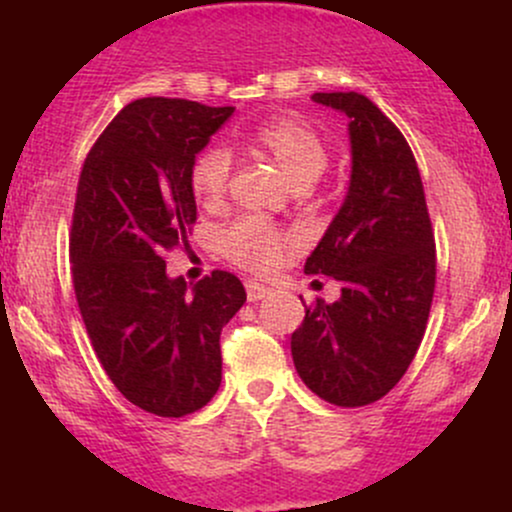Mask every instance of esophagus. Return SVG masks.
Wrapping results in <instances>:
<instances>
[{"mask_svg":"<svg viewBox=\"0 0 512 512\" xmlns=\"http://www.w3.org/2000/svg\"><path fill=\"white\" fill-rule=\"evenodd\" d=\"M245 291H248V301L250 303H257L262 301L264 296H269V289L260 281H245Z\"/></svg>","mask_w":512,"mask_h":512,"instance_id":"obj_1","label":"esophagus"}]
</instances>
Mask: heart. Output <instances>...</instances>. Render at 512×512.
Here are the masks:
<instances>
[{"mask_svg": "<svg viewBox=\"0 0 512 512\" xmlns=\"http://www.w3.org/2000/svg\"><path fill=\"white\" fill-rule=\"evenodd\" d=\"M252 139L264 154L279 163L296 190L313 185L330 163V149L325 139L298 117H274L257 127ZM228 178H231V154L221 146L202 151L192 163V192L207 207H214L226 197ZM219 243L223 255L238 267L250 269V272H267L289 248L291 238L260 216H243L223 228Z\"/></svg>", "mask_w": 512, "mask_h": 512, "instance_id": "1", "label": "heart"}]
</instances>
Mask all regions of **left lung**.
<instances>
[{
    "label": "left lung",
    "mask_w": 512,
    "mask_h": 512,
    "mask_svg": "<svg viewBox=\"0 0 512 512\" xmlns=\"http://www.w3.org/2000/svg\"><path fill=\"white\" fill-rule=\"evenodd\" d=\"M313 101L349 117V192L305 260V274L337 279L342 298L305 308L291 356L317 397L366 407L402 380L419 351L436 291V240L419 166L395 122L356 91Z\"/></svg>",
    "instance_id": "1"
}]
</instances>
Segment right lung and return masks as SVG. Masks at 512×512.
I'll list each match as a JSON object with an SVG mask.
<instances>
[{
    "label": "right lung",
    "mask_w": 512,
    "mask_h": 512,
    "mask_svg": "<svg viewBox=\"0 0 512 512\" xmlns=\"http://www.w3.org/2000/svg\"><path fill=\"white\" fill-rule=\"evenodd\" d=\"M233 108L139 98L88 151L76 187L69 260L76 303L108 378L134 407L180 419L221 385V330L245 289L214 269L187 286L166 252L197 221L190 170Z\"/></svg>",
    "instance_id": "obj_1"
}]
</instances>
